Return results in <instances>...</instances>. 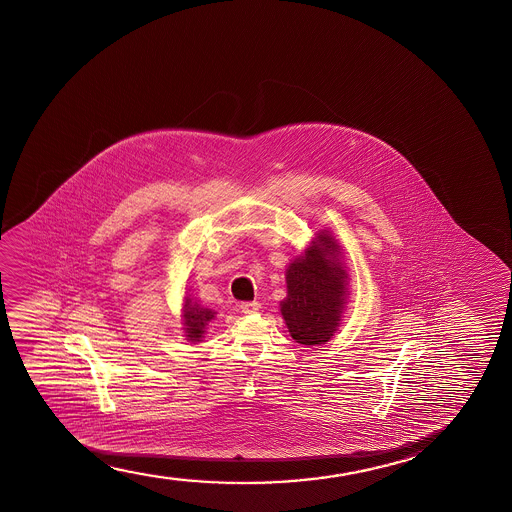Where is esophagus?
Returning <instances> with one entry per match:
<instances>
[{
  "instance_id": "34e87169",
  "label": "esophagus",
  "mask_w": 512,
  "mask_h": 512,
  "mask_svg": "<svg viewBox=\"0 0 512 512\" xmlns=\"http://www.w3.org/2000/svg\"><path fill=\"white\" fill-rule=\"evenodd\" d=\"M239 308H241V311H243L245 315H252V313L259 311L260 304L259 302H243Z\"/></svg>"
}]
</instances>
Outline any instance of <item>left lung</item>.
Instances as JSON below:
<instances>
[{
	"label": "left lung",
	"mask_w": 512,
	"mask_h": 512,
	"mask_svg": "<svg viewBox=\"0 0 512 512\" xmlns=\"http://www.w3.org/2000/svg\"><path fill=\"white\" fill-rule=\"evenodd\" d=\"M285 278L287 297L280 302V313L290 336L302 346L330 341L350 297V274L336 236L327 227L315 232L304 252L290 260Z\"/></svg>",
	"instance_id": "8db88e82"
}]
</instances>
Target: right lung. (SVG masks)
I'll return each instance as SVG.
<instances>
[{"label":"right lung","instance_id":"add662e5","mask_svg":"<svg viewBox=\"0 0 512 512\" xmlns=\"http://www.w3.org/2000/svg\"><path fill=\"white\" fill-rule=\"evenodd\" d=\"M189 288H185V297H183L182 306V330L185 339L189 343L197 344L203 341L206 329L210 325L211 320L217 315V311L210 308H204L199 302L190 297Z\"/></svg>","mask_w":512,"mask_h":512}]
</instances>
